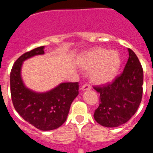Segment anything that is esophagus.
<instances>
[{
    "instance_id": "34e87169",
    "label": "esophagus",
    "mask_w": 153,
    "mask_h": 153,
    "mask_svg": "<svg viewBox=\"0 0 153 153\" xmlns=\"http://www.w3.org/2000/svg\"><path fill=\"white\" fill-rule=\"evenodd\" d=\"M81 89H82L83 90H89L91 89V86L89 84H83Z\"/></svg>"
}]
</instances>
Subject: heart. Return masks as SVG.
<instances>
[{
	"mask_svg": "<svg viewBox=\"0 0 153 153\" xmlns=\"http://www.w3.org/2000/svg\"><path fill=\"white\" fill-rule=\"evenodd\" d=\"M81 68L90 70V79L97 83H106L113 80L121 66V56L116 51L102 47L87 51L79 60Z\"/></svg>",
	"mask_w": 153,
	"mask_h": 153,
	"instance_id": "heart-1",
	"label": "heart"
}]
</instances>
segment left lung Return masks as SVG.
Segmentation results:
<instances>
[{"instance_id": "obj_1", "label": "left lung", "mask_w": 153, "mask_h": 153, "mask_svg": "<svg viewBox=\"0 0 153 153\" xmlns=\"http://www.w3.org/2000/svg\"><path fill=\"white\" fill-rule=\"evenodd\" d=\"M123 72L112 83L93 86L100 95L94 119L102 126L117 127L136 113L143 97V70L131 49Z\"/></svg>"}]
</instances>
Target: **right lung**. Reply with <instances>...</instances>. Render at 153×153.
I'll use <instances>...</instances> for the list:
<instances>
[{"label":"right lung","instance_id":"add662e5","mask_svg":"<svg viewBox=\"0 0 153 153\" xmlns=\"http://www.w3.org/2000/svg\"><path fill=\"white\" fill-rule=\"evenodd\" d=\"M44 47L24 53L13 63L10 75L11 100L14 109L30 124L40 130L61 126L68 116L71 103L79 94V83H63L45 93H36L24 86L21 76L24 60L43 54Z\"/></svg>","mask_w":153,"mask_h":153}]
</instances>
